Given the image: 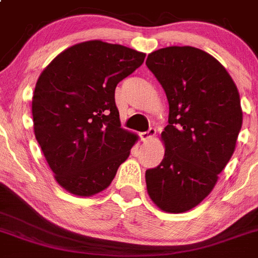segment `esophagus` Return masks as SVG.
<instances>
[{
    "label": "esophagus",
    "instance_id": "34e87169",
    "mask_svg": "<svg viewBox=\"0 0 258 258\" xmlns=\"http://www.w3.org/2000/svg\"><path fill=\"white\" fill-rule=\"evenodd\" d=\"M155 130L154 128H150L148 132H141L140 134V139L141 141H144V143H146V141H150L151 139H153L154 136H155Z\"/></svg>",
    "mask_w": 258,
    "mask_h": 258
}]
</instances>
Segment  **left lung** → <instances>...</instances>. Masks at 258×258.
Listing matches in <instances>:
<instances>
[{"instance_id": "obj_1", "label": "left lung", "mask_w": 258, "mask_h": 258, "mask_svg": "<svg viewBox=\"0 0 258 258\" xmlns=\"http://www.w3.org/2000/svg\"><path fill=\"white\" fill-rule=\"evenodd\" d=\"M146 66L169 104L164 158L146 170V188L160 210L186 213L210 195L234 153L243 121L239 93L225 67L199 48L154 50Z\"/></svg>"}]
</instances>
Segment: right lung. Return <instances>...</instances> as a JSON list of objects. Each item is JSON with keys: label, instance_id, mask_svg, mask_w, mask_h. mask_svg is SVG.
I'll list each match as a JSON object with an SVG mask.
<instances>
[{"label": "right lung", "instance_id": "add662e5", "mask_svg": "<svg viewBox=\"0 0 258 258\" xmlns=\"http://www.w3.org/2000/svg\"><path fill=\"white\" fill-rule=\"evenodd\" d=\"M145 56L88 40L59 53L38 78L31 102L35 139L54 179L70 194L104 191L139 140L121 127L114 90Z\"/></svg>", "mask_w": 258, "mask_h": 258}]
</instances>
